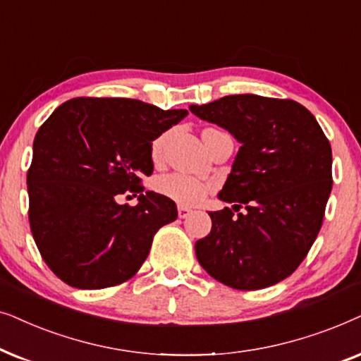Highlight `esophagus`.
Masks as SVG:
<instances>
[{"label":"esophagus","mask_w":361,"mask_h":361,"mask_svg":"<svg viewBox=\"0 0 361 361\" xmlns=\"http://www.w3.org/2000/svg\"><path fill=\"white\" fill-rule=\"evenodd\" d=\"M191 214V209L186 208V206H178V216H180L181 219L188 218V216Z\"/></svg>","instance_id":"obj_1"}]
</instances>
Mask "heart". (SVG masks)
I'll use <instances>...</instances> for the list:
<instances>
[{
	"instance_id": "b5f03b06",
	"label": "heart",
	"mask_w": 361,
	"mask_h": 361,
	"mask_svg": "<svg viewBox=\"0 0 361 361\" xmlns=\"http://www.w3.org/2000/svg\"><path fill=\"white\" fill-rule=\"evenodd\" d=\"M165 135L155 138L152 142V158L157 160L161 155ZM155 190L161 196H166L168 200H173L178 204H196L208 195L211 185L201 178L186 175V173H170L163 175L155 181Z\"/></svg>"
}]
</instances>
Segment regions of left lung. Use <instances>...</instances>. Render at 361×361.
Instances as JSON below:
<instances>
[{
    "label": "left lung",
    "instance_id": "8db88e82",
    "mask_svg": "<svg viewBox=\"0 0 361 361\" xmlns=\"http://www.w3.org/2000/svg\"><path fill=\"white\" fill-rule=\"evenodd\" d=\"M196 117L241 143L209 213L208 236L195 244L201 267L221 284L257 290L289 277L317 239L331 191V148L314 115L295 100L254 94L190 105Z\"/></svg>",
    "mask_w": 361,
    "mask_h": 361
}]
</instances>
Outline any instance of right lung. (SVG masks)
Listing matches in <instances>:
<instances>
[{
	"instance_id": "right-lung-1",
	"label": "right lung",
	"mask_w": 361,
	"mask_h": 361,
	"mask_svg": "<svg viewBox=\"0 0 361 361\" xmlns=\"http://www.w3.org/2000/svg\"><path fill=\"white\" fill-rule=\"evenodd\" d=\"M186 115L135 99L77 97L41 125L27 170L30 224L62 282L104 289L138 272L157 231L178 216L175 201L142 193L152 142ZM125 190L141 193L137 207L116 203Z\"/></svg>"
}]
</instances>
